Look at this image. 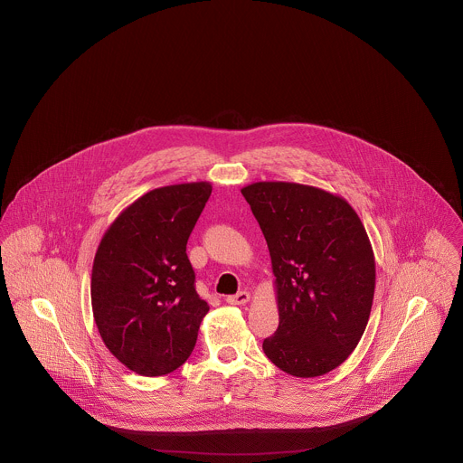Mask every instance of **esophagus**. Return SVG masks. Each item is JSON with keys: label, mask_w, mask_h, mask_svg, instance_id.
Masks as SVG:
<instances>
[{"label": "esophagus", "mask_w": 463, "mask_h": 463, "mask_svg": "<svg viewBox=\"0 0 463 463\" xmlns=\"http://www.w3.org/2000/svg\"><path fill=\"white\" fill-rule=\"evenodd\" d=\"M249 300H250V293H249V291H240V293H236V295H229V297H227V302L232 304V306H243V304H247Z\"/></svg>", "instance_id": "1"}]
</instances>
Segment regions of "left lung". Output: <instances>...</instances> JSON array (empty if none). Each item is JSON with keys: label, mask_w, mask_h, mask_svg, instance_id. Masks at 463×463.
Masks as SVG:
<instances>
[{"label": "left lung", "mask_w": 463, "mask_h": 463, "mask_svg": "<svg viewBox=\"0 0 463 463\" xmlns=\"http://www.w3.org/2000/svg\"><path fill=\"white\" fill-rule=\"evenodd\" d=\"M265 234L278 293V331L267 358L289 375L340 367L369 322L375 260L369 234L340 194L297 183L241 189Z\"/></svg>", "instance_id": "left-lung-1"}]
</instances>
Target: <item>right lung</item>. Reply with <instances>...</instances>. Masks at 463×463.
<instances>
[{"mask_svg":"<svg viewBox=\"0 0 463 463\" xmlns=\"http://www.w3.org/2000/svg\"><path fill=\"white\" fill-rule=\"evenodd\" d=\"M205 181L152 189L105 231L91 274V304L105 347L139 375L179 369L209 311L185 254L209 200Z\"/></svg>","mask_w":463,"mask_h":463,"instance_id":"obj_1","label":"right lung"}]
</instances>
